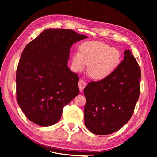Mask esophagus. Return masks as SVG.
<instances>
[{
	"instance_id": "esophagus-1",
	"label": "esophagus",
	"mask_w": 157,
	"mask_h": 157,
	"mask_svg": "<svg viewBox=\"0 0 157 157\" xmlns=\"http://www.w3.org/2000/svg\"><path fill=\"white\" fill-rule=\"evenodd\" d=\"M86 82H85L84 80L80 79V80H79V82H78V88H79V89L80 90V92L82 91L83 89H84L85 87H86Z\"/></svg>"
}]
</instances>
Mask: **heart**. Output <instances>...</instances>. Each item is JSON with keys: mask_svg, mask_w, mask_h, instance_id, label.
I'll use <instances>...</instances> for the list:
<instances>
[{"mask_svg": "<svg viewBox=\"0 0 157 157\" xmlns=\"http://www.w3.org/2000/svg\"><path fill=\"white\" fill-rule=\"evenodd\" d=\"M122 61L121 51L101 41H90L80 47L71 58L73 69L81 71L86 65L90 77L102 80L108 77L119 67Z\"/></svg>", "mask_w": 157, "mask_h": 157, "instance_id": "1", "label": "heart"}]
</instances>
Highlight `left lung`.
Returning a JSON list of instances; mask_svg holds the SVG:
<instances>
[{
  "label": "left lung",
  "instance_id": "obj_1",
  "mask_svg": "<svg viewBox=\"0 0 157 157\" xmlns=\"http://www.w3.org/2000/svg\"><path fill=\"white\" fill-rule=\"evenodd\" d=\"M124 54L115 72L84 89V124L94 134H111L121 129L131 118L139 99L141 70L130 50Z\"/></svg>",
  "mask_w": 157,
  "mask_h": 157
}]
</instances>
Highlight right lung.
<instances>
[{"label":"right lung","mask_w":157,"mask_h":157,"mask_svg":"<svg viewBox=\"0 0 157 157\" xmlns=\"http://www.w3.org/2000/svg\"><path fill=\"white\" fill-rule=\"evenodd\" d=\"M86 38L71 29H47L25 46L16 71L17 101L32 122L55 124L79 94L78 75L67 63L71 46Z\"/></svg>","instance_id":"1"}]
</instances>
